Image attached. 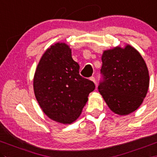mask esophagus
<instances>
[{"label":"esophagus","mask_w":157,"mask_h":157,"mask_svg":"<svg viewBox=\"0 0 157 157\" xmlns=\"http://www.w3.org/2000/svg\"><path fill=\"white\" fill-rule=\"evenodd\" d=\"M89 79H90L91 81H92V82H93L95 83H95H96V81H95V77H93V76H92V77H91L90 78H89Z\"/></svg>","instance_id":"1"}]
</instances>
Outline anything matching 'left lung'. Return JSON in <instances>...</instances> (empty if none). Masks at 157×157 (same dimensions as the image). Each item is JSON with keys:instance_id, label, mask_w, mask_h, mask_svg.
I'll return each mask as SVG.
<instances>
[{"instance_id": "left-lung-1", "label": "left lung", "mask_w": 157, "mask_h": 157, "mask_svg": "<svg viewBox=\"0 0 157 157\" xmlns=\"http://www.w3.org/2000/svg\"><path fill=\"white\" fill-rule=\"evenodd\" d=\"M98 86L109 108L120 116L136 111L143 103L150 84L147 64L132 46L115 47L103 52Z\"/></svg>"}]
</instances>
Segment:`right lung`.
Instances as JSON below:
<instances>
[{
  "label": "right lung",
  "instance_id": "1",
  "mask_svg": "<svg viewBox=\"0 0 157 157\" xmlns=\"http://www.w3.org/2000/svg\"><path fill=\"white\" fill-rule=\"evenodd\" d=\"M35 98L44 114L55 122L71 124L79 117L93 82L79 75V65L64 42L51 45L40 59L34 81Z\"/></svg>",
  "mask_w": 157,
  "mask_h": 157
}]
</instances>
